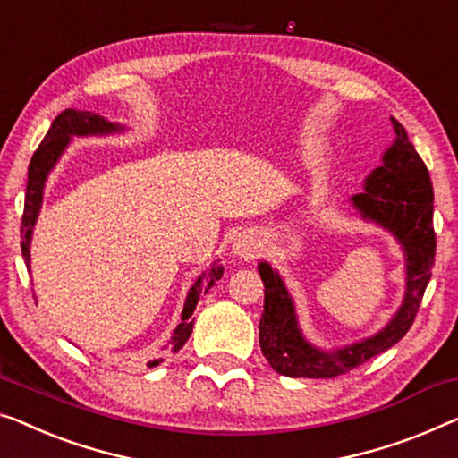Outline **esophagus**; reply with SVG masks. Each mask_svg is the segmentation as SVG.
Instances as JSON below:
<instances>
[{"label":"esophagus","instance_id":"1","mask_svg":"<svg viewBox=\"0 0 458 458\" xmlns=\"http://www.w3.org/2000/svg\"><path fill=\"white\" fill-rule=\"evenodd\" d=\"M231 250H233V256L240 258V260H251V258H256L262 251V242L254 233H242L237 235Z\"/></svg>","mask_w":458,"mask_h":458}]
</instances>
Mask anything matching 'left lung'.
<instances>
[{
  "mask_svg": "<svg viewBox=\"0 0 458 458\" xmlns=\"http://www.w3.org/2000/svg\"><path fill=\"white\" fill-rule=\"evenodd\" d=\"M394 142L382 155V165L366 180L351 207L363 221L376 223L399 242L405 254V295L390 322L368 339L327 351L303 336L293 297L281 275L268 262L258 264L264 283L260 349L275 372L289 377H335L347 374L407 335L432 276L436 256L434 188L426 163L417 155L403 125L390 117Z\"/></svg>",
  "mask_w": 458,
  "mask_h": 458,
  "instance_id": "obj_1",
  "label": "left lung"
}]
</instances>
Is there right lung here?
Instances as JSON below:
<instances>
[{
	"label": "right lung",
	"mask_w": 458,
	"mask_h": 458,
	"mask_svg": "<svg viewBox=\"0 0 458 458\" xmlns=\"http://www.w3.org/2000/svg\"><path fill=\"white\" fill-rule=\"evenodd\" d=\"M125 131V125L117 122H109L97 114H90V111H81V109H65L53 119L51 128L45 136V140L38 144V148L30 158L29 165V183H26V198H24V215H22V258L26 262V268L30 270V240L32 231H35L38 213H41L43 207V191H45V182H47L49 174L55 167L59 157L64 155V150L68 148L72 142V136H109V134H122ZM223 276V267L215 262L207 273H202L196 278V283L191 284L188 291V297H185L182 320L177 324L174 335L167 343V349L171 353H177L185 343H188L191 328H194V320H191V314H194L196 303L200 300L202 293L213 287V284ZM163 360H152L148 361V368H155Z\"/></svg>",
	"instance_id": "1"
}]
</instances>
